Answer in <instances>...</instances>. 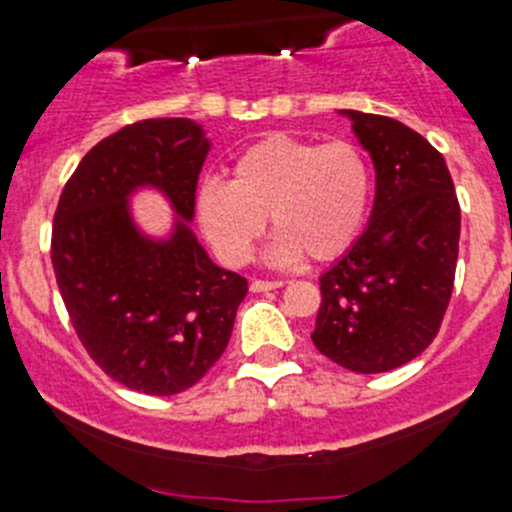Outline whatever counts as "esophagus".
<instances>
[{"label": "esophagus", "instance_id": "esophagus-1", "mask_svg": "<svg viewBox=\"0 0 512 512\" xmlns=\"http://www.w3.org/2000/svg\"><path fill=\"white\" fill-rule=\"evenodd\" d=\"M282 285H285L282 280H252L250 289H252V292H267V289H277Z\"/></svg>", "mask_w": 512, "mask_h": 512}]
</instances>
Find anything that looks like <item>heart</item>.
Listing matches in <instances>:
<instances>
[{"label":"heart","instance_id":"1","mask_svg":"<svg viewBox=\"0 0 512 512\" xmlns=\"http://www.w3.org/2000/svg\"><path fill=\"white\" fill-rule=\"evenodd\" d=\"M371 165L349 141L319 143L272 133L235 158L230 183L205 180L195 190V220L225 265H245L267 227L275 265L304 255L327 262L347 252L371 205Z\"/></svg>","mask_w":512,"mask_h":512}]
</instances>
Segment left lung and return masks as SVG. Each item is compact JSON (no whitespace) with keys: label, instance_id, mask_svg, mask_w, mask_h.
<instances>
[{"label":"left lung","instance_id":"8db88e82","mask_svg":"<svg viewBox=\"0 0 512 512\" xmlns=\"http://www.w3.org/2000/svg\"><path fill=\"white\" fill-rule=\"evenodd\" d=\"M352 118L376 170L371 220L319 280L314 347L356 374L416 359L441 329L456 280L461 205L441 153L414 128L374 113Z\"/></svg>","mask_w":512,"mask_h":512}]
</instances>
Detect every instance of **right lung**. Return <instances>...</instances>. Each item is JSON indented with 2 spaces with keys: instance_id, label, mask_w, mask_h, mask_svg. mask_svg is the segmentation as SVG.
I'll list each match as a JSON object with an SVG mask.
<instances>
[{
  "instance_id": "obj_1",
  "label": "right lung",
  "mask_w": 512,
  "mask_h": 512,
  "mask_svg": "<svg viewBox=\"0 0 512 512\" xmlns=\"http://www.w3.org/2000/svg\"><path fill=\"white\" fill-rule=\"evenodd\" d=\"M210 141L190 118H148L96 143L64 185L51 265L91 359L118 384L170 396L198 384L230 342L247 280L215 265L188 227ZM151 184L181 215L165 241L127 210Z\"/></svg>"
}]
</instances>
